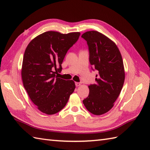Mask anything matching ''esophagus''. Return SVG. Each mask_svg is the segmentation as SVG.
<instances>
[{
  "label": "esophagus",
  "mask_w": 150,
  "mask_h": 150,
  "mask_svg": "<svg viewBox=\"0 0 150 150\" xmlns=\"http://www.w3.org/2000/svg\"><path fill=\"white\" fill-rule=\"evenodd\" d=\"M81 85V82H75V86H77V87L80 86Z\"/></svg>",
  "instance_id": "esophagus-1"
}]
</instances>
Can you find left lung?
Here are the masks:
<instances>
[{
    "instance_id": "obj_1",
    "label": "left lung",
    "mask_w": 150,
    "mask_h": 150,
    "mask_svg": "<svg viewBox=\"0 0 150 150\" xmlns=\"http://www.w3.org/2000/svg\"><path fill=\"white\" fill-rule=\"evenodd\" d=\"M82 37L87 41L91 68L98 71L96 82L89 86V95L82 102L90 113L100 115L113 108L122 90L125 79L123 60L115 43L104 35L90 31Z\"/></svg>"
}]
</instances>
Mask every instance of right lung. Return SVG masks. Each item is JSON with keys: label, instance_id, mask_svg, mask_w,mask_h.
Instances as JSON below:
<instances>
[{"label": "right lung", "instance_id": "obj_1", "mask_svg": "<svg viewBox=\"0 0 150 150\" xmlns=\"http://www.w3.org/2000/svg\"><path fill=\"white\" fill-rule=\"evenodd\" d=\"M79 32L62 34L46 31L28 44L24 54L21 75L33 103L47 115L58 113L66 106L75 88L72 80L57 77L68 50L79 39Z\"/></svg>", "mask_w": 150, "mask_h": 150}]
</instances>
